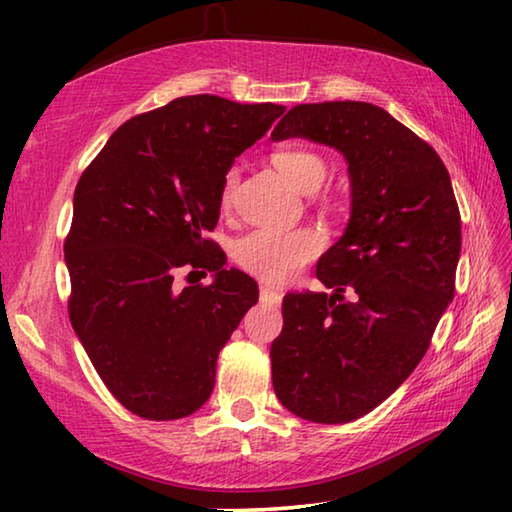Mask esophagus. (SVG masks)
Here are the masks:
<instances>
[{
	"instance_id": "1",
	"label": "esophagus",
	"mask_w": 512,
	"mask_h": 512,
	"mask_svg": "<svg viewBox=\"0 0 512 512\" xmlns=\"http://www.w3.org/2000/svg\"><path fill=\"white\" fill-rule=\"evenodd\" d=\"M259 298H262V302H268V305H280L282 293L271 289V287H262L259 289Z\"/></svg>"
}]
</instances>
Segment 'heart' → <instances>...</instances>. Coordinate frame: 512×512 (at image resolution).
Wrapping results in <instances>:
<instances>
[{
    "instance_id": "1",
    "label": "heart",
    "mask_w": 512,
    "mask_h": 512,
    "mask_svg": "<svg viewBox=\"0 0 512 512\" xmlns=\"http://www.w3.org/2000/svg\"><path fill=\"white\" fill-rule=\"evenodd\" d=\"M273 167L300 192H316L327 176V160L309 146H282L271 155ZM239 183V171L232 167L223 176L221 205H230ZM323 248V237L314 230H255L241 237L235 259L241 268L268 284H284Z\"/></svg>"
}]
</instances>
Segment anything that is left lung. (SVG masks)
Segmentation results:
<instances>
[{"label": "left lung", "mask_w": 512, "mask_h": 512, "mask_svg": "<svg viewBox=\"0 0 512 512\" xmlns=\"http://www.w3.org/2000/svg\"><path fill=\"white\" fill-rule=\"evenodd\" d=\"M348 162L352 210L318 259L327 293H287L271 345L273 388L302 420L343 424L393 395L454 298L461 214L449 171L418 135L366 101L300 103L273 128ZM350 288L353 302L342 293Z\"/></svg>", "instance_id": "1"}]
</instances>
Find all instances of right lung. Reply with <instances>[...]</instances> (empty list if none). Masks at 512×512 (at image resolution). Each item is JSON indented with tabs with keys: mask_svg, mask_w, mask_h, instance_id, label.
Listing matches in <instances>:
<instances>
[{
	"mask_svg": "<svg viewBox=\"0 0 512 512\" xmlns=\"http://www.w3.org/2000/svg\"><path fill=\"white\" fill-rule=\"evenodd\" d=\"M282 112L214 94L173 99L121 124L76 185L69 320L108 391L144 420L201 409L221 348L259 298L205 235L223 176ZM196 267L215 280L176 290L177 271Z\"/></svg>",
	"mask_w": 512,
	"mask_h": 512,
	"instance_id": "add662e5",
	"label": "right lung"
}]
</instances>
